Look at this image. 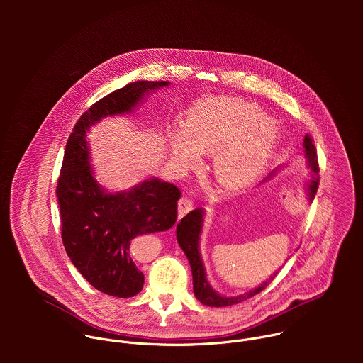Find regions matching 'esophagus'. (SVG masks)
<instances>
[{"label":"esophagus","mask_w":363,"mask_h":363,"mask_svg":"<svg viewBox=\"0 0 363 363\" xmlns=\"http://www.w3.org/2000/svg\"><path fill=\"white\" fill-rule=\"evenodd\" d=\"M194 206V202L191 198L188 196H182L179 201H178V216L179 217H184L185 214H188Z\"/></svg>","instance_id":"esophagus-1"}]
</instances>
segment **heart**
<instances>
[{"mask_svg": "<svg viewBox=\"0 0 363 363\" xmlns=\"http://www.w3.org/2000/svg\"><path fill=\"white\" fill-rule=\"evenodd\" d=\"M277 140L274 125L260 108L228 96L206 97L192 105L184 125L167 129L168 157L178 171L201 162V152L211 153V171L224 188H237L269 164Z\"/></svg>", "mask_w": 363, "mask_h": 363, "instance_id": "1", "label": "heart"}]
</instances>
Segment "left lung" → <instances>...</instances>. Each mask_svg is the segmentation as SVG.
Returning <instances> with one entry per match:
<instances>
[{
    "label": "left lung",
    "instance_id": "obj_1",
    "mask_svg": "<svg viewBox=\"0 0 363 363\" xmlns=\"http://www.w3.org/2000/svg\"><path fill=\"white\" fill-rule=\"evenodd\" d=\"M303 147H304V158L307 160V167L310 169V179L306 182V191L308 195V201H312L315 198L318 186H319V164H318L316 147H315L313 140H312V138H310V135L304 136ZM203 216H205V211L201 206V208H196V210L188 213L181 220V223L177 225L178 244L182 248V251L185 252L188 262L191 264L195 297L202 304L211 306V307H224V306H233V304L241 303V301L258 294L260 291H263L274 280V277L279 272H276L273 276H270L258 287H254L250 291H247L244 294L234 296V297L223 296L214 290V287L210 284L208 279H206L205 267H203L201 252H199V238H201V233H202Z\"/></svg>",
    "mask_w": 363,
    "mask_h": 363
}]
</instances>
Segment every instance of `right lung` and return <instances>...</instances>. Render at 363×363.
I'll use <instances>...</instances> for the list:
<instances>
[{
	"label": "right lung",
	"instance_id": "right-lung-1",
	"mask_svg": "<svg viewBox=\"0 0 363 363\" xmlns=\"http://www.w3.org/2000/svg\"><path fill=\"white\" fill-rule=\"evenodd\" d=\"M168 86L138 80L112 91L80 116L66 145L56 189L63 244L79 273L109 296L126 298L142 290L145 277L133 257L135 238L175 224L181 191L155 177L126 191H106L94 178L86 136L101 119L132 113L146 94Z\"/></svg>",
	"mask_w": 363,
	"mask_h": 363
}]
</instances>
